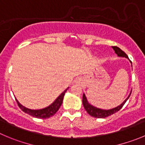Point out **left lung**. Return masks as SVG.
<instances>
[{
  "label": "left lung",
  "mask_w": 145,
  "mask_h": 145,
  "mask_svg": "<svg viewBox=\"0 0 145 145\" xmlns=\"http://www.w3.org/2000/svg\"><path fill=\"white\" fill-rule=\"evenodd\" d=\"M112 48L114 49L115 54H117L119 57H125L129 59L127 56V55L122 51V50L120 49L119 47L117 46H112ZM131 93H132V91H130V94L128 96V97L123 101L122 103L120 105V106H117V107L112 108V109H99V108H97L96 106H93L91 104L89 103L87 99H86V95L85 94H83V98H82V103H83L84 107L85 110L87 112V113L89 114V115L92 116V117H95V118H105V117H107L109 116L112 115L113 114L116 113L118 111H120V109L122 108V106H124V104L126 103V101H127V99H129V97H130Z\"/></svg>",
  "instance_id": "8db88e82"
}]
</instances>
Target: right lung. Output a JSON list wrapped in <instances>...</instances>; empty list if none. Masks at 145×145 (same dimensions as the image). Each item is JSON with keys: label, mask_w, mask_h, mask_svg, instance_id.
I'll list each match as a JSON object with an SVG mask.
<instances>
[{"label": "right lung", "mask_w": 145, "mask_h": 145, "mask_svg": "<svg viewBox=\"0 0 145 145\" xmlns=\"http://www.w3.org/2000/svg\"><path fill=\"white\" fill-rule=\"evenodd\" d=\"M68 88L64 90L59 97L56 98V99L53 102L51 105H50L49 106H47V107L44 108V109H28V108L25 107V106H23L21 104H20V102L18 101L16 99V101H17L18 106L21 109V110L23 112H24L25 113L28 114L29 115L32 116L33 117H36V118L39 119H47L49 118V117L54 116L55 114L56 113L58 110L59 109L60 106H61L62 102H63V97H64V94L66 93V91H67Z\"/></svg>", "instance_id": "add662e5"}]
</instances>
